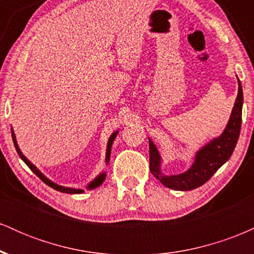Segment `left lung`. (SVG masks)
I'll return each instance as SVG.
<instances>
[{"instance_id":"left-lung-1","label":"left lung","mask_w":254,"mask_h":254,"mask_svg":"<svg viewBox=\"0 0 254 254\" xmlns=\"http://www.w3.org/2000/svg\"><path fill=\"white\" fill-rule=\"evenodd\" d=\"M238 97L233 107L229 122L223 133L218 138L212 139L210 143L197 151L193 165L185 173L178 176H162L160 171V155L155 144L149 139V167L150 172L166 188L179 191H189L199 188L214 176L215 172L228 161L234 151L241 129V115H243V87L238 78Z\"/></svg>"}]
</instances>
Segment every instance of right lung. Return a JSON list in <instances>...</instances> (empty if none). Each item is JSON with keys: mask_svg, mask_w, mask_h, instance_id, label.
Listing matches in <instances>:
<instances>
[{"mask_svg": "<svg viewBox=\"0 0 254 254\" xmlns=\"http://www.w3.org/2000/svg\"><path fill=\"white\" fill-rule=\"evenodd\" d=\"M117 132H118V131H116L115 133H112V135H111L110 139H109V143H107V153H106V161H107V162H109V160H110L111 147H112V143H113V141H115V138H116V135H117ZM11 137H13V142H14V145H15V149H16V151H17V154H19V156L21 157L22 160H24V162H25L26 165L28 166V167H30V170H31L32 172H33V173L36 174L37 177H39L40 179H42L43 182L46 184V185H49V186H50V188L55 189V190H57V191H60V192H64V193H82L83 190H76V189H69V188H64V186L57 185V184L52 183L51 180H49L48 178H46L45 176H44V174H42V173H40L39 171H38V168L36 167V166H34V165H32L31 162L28 161V160L26 159V157H25L24 155H22V153H21V151H20L19 147H17V143H16V138H15V135H14V131H13V129H11ZM104 180H105V173H101L100 176H99L98 178H95V179L93 180V182L89 184V185H88V188H87V189H95V188H98L99 185H101V184H103Z\"/></svg>", "mask_w": 254, "mask_h": 254, "instance_id": "obj_1", "label": "right lung"}]
</instances>
